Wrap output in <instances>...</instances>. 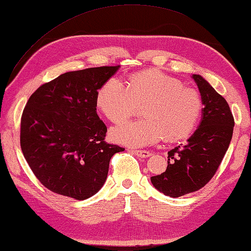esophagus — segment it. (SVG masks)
Segmentation results:
<instances>
[{
	"instance_id": "obj_1",
	"label": "esophagus",
	"mask_w": 251,
	"mask_h": 251,
	"mask_svg": "<svg viewBox=\"0 0 251 251\" xmlns=\"http://www.w3.org/2000/svg\"><path fill=\"white\" fill-rule=\"evenodd\" d=\"M132 152L135 155L140 156V157H149L151 155V152L147 151V150H132Z\"/></svg>"
}]
</instances>
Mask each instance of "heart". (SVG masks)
Returning a JSON list of instances; mask_svg holds the SVG:
<instances>
[{
    "label": "heart",
    "mask_w": 251,
    "mask_h": 251,
    "mask_svg": "<svg viewBox=\"0 0 251 251\" xmlns=\"http://www.w3.org/2000/svg\"><path fill=\"white\" fill-rule=\"evenodd\" d=\"M144 104V119L126 122L114 127V142L130 146L153 145L165 136L168 140L187 137L197 126L202 100L196 89L184 87L175 77L160 70L135 73L126 85L111 77L99 88L96 105L114 124L126 120Z\"/></svg>",
    "instance_id": "obj_1"
}]
</instances>
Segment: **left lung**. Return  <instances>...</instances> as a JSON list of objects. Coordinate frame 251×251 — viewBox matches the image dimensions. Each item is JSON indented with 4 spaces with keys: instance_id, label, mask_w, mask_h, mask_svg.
Returning <instances> with one entry per match:
<instances>
[{
    "instance_id": "obj_1",
    "label": "left lung",
    "mask_w": 251,
    "mask_h": 251,
    "mask_svg": "<svg viewBox=\"0 0 251 251\" xmlns=\"http://www.w3.org/2000/svg\"><path fill=\"white\" fill-rule=\"evenodd\" d=\"M192 77L204 105L200 125L187 144L168 151L166 172L151 176L157 191L173 198L196 192L213 178L233 134L234 118L225 98L201 75Z\"/></svg>"
}]
</instances>
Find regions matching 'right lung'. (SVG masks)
<instances>
[{"label":"right lung","mask_w":251,"mask_h":251,"mask_svg":"<svg viewBox=\"0 0 251 251\" xmlns=\"http://www.w3.org/2000/svg\"><path fill=\"white\" fill-rule=\"evenodd\" d=\"M119 66L70 71L29 97L21 117L23 155L42 185L62 196L87 199L99 192L109 161L125 148L105 143L97 114L98 90Z\"/></svg>","instance_id":"right-lung-1"}]
</instances>
